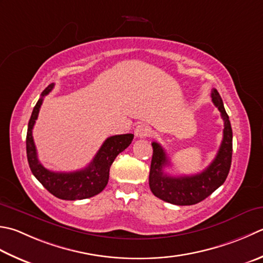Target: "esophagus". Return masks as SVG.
<instances>
[{"instance_id":"esophagus-1","label":"esophagus","mask_w":263,"mask_h":263,"mask_svg":"<svg viewBox=\"0 0 263 263\" xmlns=\"http://www.w3.org/2000/svg\"><path fill=\"white\" fill-rule=\"evenodd\" d=\"M151 133H152V128L147 124H143V123L137 125V127L135 128V135L137 138H146L151 136Z\"/></svg>"}]
</instances>
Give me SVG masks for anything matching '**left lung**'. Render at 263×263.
<instances>
[{"mask_svg": "<svg viewBox=\"0 0 263 263\" xmlns=\"http://www.w3.org/2000/svg\"><path fill=\"white\" fill-rule=\"evenodd\" d=\"M211 98L221 112L224 123L223 139L217 156L203 172L194 176H167L163 171V167L170 163L166 153L158 142L152 143L153 158L149 172V187L152 193L164 202L174 205L197 204L217 190L228 177L233 156V130L219 92L213 89Z\"/></svg>", "mask_w": 263, "mask_h": 263, "instance_id": "8db88e82", "label": "left lung"}]
</instances>
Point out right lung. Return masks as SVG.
<instances>
[{
    "instance_id": "1",
    "label": "right lung",
    "mask_w": 263,
    "mask_h": 263,
    "mask_svg": "<svg viewBox=\"0 0 263 263\" xmlns=\"http://www.w3.org/2000/svg\"><path fill=\"white\" fill-rule=\"evenodd\" d=\"M54 84H50L41 95L33 109L28 122L26 151L30 171L34 177L43 184V187L53 196L65 200H76L90 198L105 189L109 179V170L118 154L130 146L133 135H117L107 138L92 162L83 170L74 172H53L45 168L40 163L33 139V127L37 120L43 98L49 95Z\"/></svg>"
}]
</instances>
